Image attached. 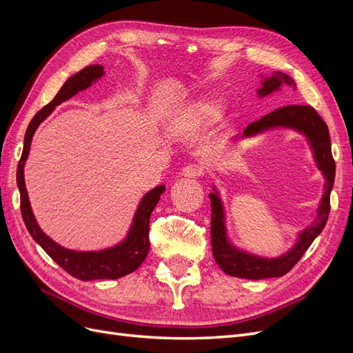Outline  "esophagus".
Segmentation results:
<instances>
[{
	"mask_svg": "<svg viewBox=\"0 0 353 353\" xmlns=\"http://www.w3.org/2000/svg\"><path fill=\"white\" fill-rule=\"evenodd\" d=\"M183 175L185 178H199L203 175V168L199 165H187L183 169Z\"/></svg>",
	"mask_w": 353,
	"mask_h": 353,
	"instance_id": "1",
	"label": "esophagus"
}]
</instances>
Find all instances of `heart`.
Segmentation results:
<instances>
[{
    "instance_id": "1",
    "label": "heart",
    "mask_w": 353,
    "mask_h": 353,
    "mask_svg": "<svg viewBox=\"0 0 353 353\" xmlns=\"http://www.w3.org/2000/svg\"><path fill=\"white\" fill-rule=\"evenodd\" d=\"M219 116V108L216 104L209 103V101H201L194 104L193 108L190 109L187 117H185V125L191 128H201L216 121Z\"/></svg>"
}]
</instances>
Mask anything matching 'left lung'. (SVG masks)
<instances>
[{
	"instance_id": "1",
	"label": "left lung",
	"mask_w": 353,
	"mask_h": 353,
	"mask_svg": "<svg viewBox=\"0 0 353 353\" xmlns=\"http://www.w3.org/2000/svg\"><path fill=\"white\" fill-rule=\"evenodd\" d=\"M283 83L293 85L294 81L283 72H276L270 79L262 81V87L258 90L261 97L268 95L272 91L279 90ZM272 126H290L294 130L303 132L312 144L314 154L316 159L318 168L323 170L325 176L324 194L321 197V205L318 209L316 219L305 228L299 237L297 244L287 254L276 259H261L256 256L245 254L231 248L227 241L225 227H223V212L221 200L216 193H210V206H212V219H210V239H212V252L219 268L232 276L248 280H261L271 279V276H283L293 266L301 261L309 245L316 239L319 232L325 227L328 213H330V193L334 184L336 175V162L331 154V143L328 126L323 121V117L316 113L312 105L305 104H288L272 110L265 114L259 121H254L244 130V135H252L261 132L266 128Z\"/></svg>"
}]
</instances>
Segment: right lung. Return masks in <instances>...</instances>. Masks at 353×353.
<instances>
[{"instance_id":"right-lung-1","label":"right lung","mask_w":353,"mask_h":353,"mask_svg":"<svg viewBox=\"0 0 353 353\" xmlns=\"http://www.w3.org/2000/svg\"><path fill=\"white\" fill-rule=\"evenodd\" d=\"M103 74V66L92 65L83 68L81 72L74 73L65 85L60 88L57 95L52 101L44 105L30 121L26 134L22 157L17 165V187L20 191V212L25 221V225L32 236L42 249L47 252L50 258L59 263L63 270L69 272L72 276L82 281L91 280H116L123 275L134 272L140 266L150 249V240H148V227H150V215L156 208L160 194L165 191V185H159L143 197L140 206L135 213L134 223L130 230V234L123 243L112 249H105L101 252H74L61 248L57 243L47 237L41 231L38 223L34 218V213L30 209V203L28 199V191L25 187L23 178V166L29 154L30 141L38 125L46 119L57 104L66 101L72 95L81 90L88 88L97 78Z\"/></svg>"}]
</instances>
